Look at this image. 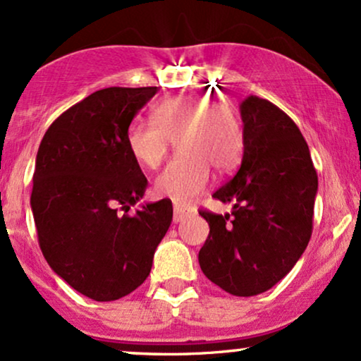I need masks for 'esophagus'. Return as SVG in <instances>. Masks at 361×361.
Here are the masks:
<instances>
[{"label":"esophagus","instance_id":"1","mask_svg":"<svg viewBox=\"0 0 361 361\" xmlns=\"http://www.w3.org/2000/svg\"><path fill=\"white\" fill-rule=\"evenodd\" d=\"M190 214H192V210H190V209H185V207L175 205V214H173V221L181 222V221H183V219L188 217Z\"/></svg>","mask_w":361,"mask_h":361}]
</instances>
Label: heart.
I'll use <instances>...</instances> for the list:
<instances>
[{"instance_id": "heart-1", "label": "heart", "mask_w": 361, "mask_h": 361, "mask_svg": "<svg viewBox=\"0 0 361 361\" xmlns=\"http://www.w3.org/2000/svg\"><path fill=\"white\" fill-rule=\"evenodd\" d=\"M176 139L180 156L156 178L159 197L186 205L204 192L210 166L226 173L243 154V132L233 110L197 93L164 98L151 109V123L134 122L126 132L130 156L146 168H157Z\"/></svg>"}]
</instances>
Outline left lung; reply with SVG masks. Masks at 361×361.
<instances>
[{
	"mask_svg": "<svg viewBox=\"0 0 361 361\" xmlns=\"http://www.w3.org/2000/svg\"><path fill=\"white\" fill-rule=\"evenodd\" d=\"M243 161L212 197L233 212L202 210L210 233L198 263L231 295L267 292L295 267L312 234L317 173L299 127L279 106L250 94L239 105Z\"/></svg>",
	"mask_w": 361,
	"mask_h": 361,
	"instance_id": "left-lung-1",
	"label": "left lung"
}]
</instances>
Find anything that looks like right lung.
<instances>
[{
	"label": "right lung",
	"mask_w": 361,
	"mask_h": 361,
	"mask_svg": "<svg viewBox=\"0 0 361 361\" xmlns=\"http://www.w3.org/2000/svg\"><path fill=\"white\" fill-rule=\"evenodd\" d=\"M156 93L157 86L94 91L54 120L37 152L30 205L40 250L66 283L97 302L144 283L173 219L171 200L127 214L147 180L126 132Z\"/></svg>",
	"instance_id": "add662e5"
}]
</instances>
